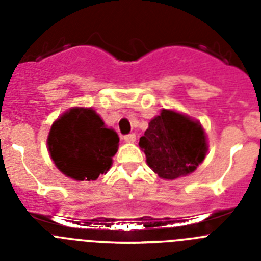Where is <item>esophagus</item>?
<instances>
[{
	"label": "esophagus",
	"mask_w": 261,
	"mask_h": 261,
	"mask_svg": "<svg viewBox=\"0 0 261 261\" xmlns=\"http://www.w3.org/2000/svg\"><path fill=\"white\" fill-rule=\"evenodd\" d=\"M124 141L129 142V144H133L136 141V135L135 133H129V135L124 136Z\"/></svg>",
	"instance_id": "1"
}]
</instances>
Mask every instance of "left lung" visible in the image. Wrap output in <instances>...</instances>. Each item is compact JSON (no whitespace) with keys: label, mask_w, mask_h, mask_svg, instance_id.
Returning <instances> with one entry per match:
<instances>
[{"label":"left lung","mask_w":261,"mask_h":261,"mask_svg":"<svg viewBox=\"0 0 261 261\" xmlns=\"http://www.w3.org/2000/svg\"><path fill=\"white\" fill-rule=\"evenodd\" d=\"M138 145L149 167L167 180L195 171L208 151L201 124L172 110H162L150 120Z\"/></svg>","instance_id":"8db88e82"}]
</instances>
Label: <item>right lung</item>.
Masks as SVG:
<instances>
[{
    "label": "right lung",
    "mask_w": 261,
    "mask_h": 261,
    "mask_svg": "<svg viewBox=\"0 0 261 261\" xmlns=\"http://www.w3.org/2000/svg\"><path fill=\"white\" fill-rule=\"evenodd\" d=\"M50 158L74 180H96L112 166L119 136L105 125L93 108L74 107L52 124L48 135Z\"/></svg>",
    "instance_id": "1"
}]
</instances>
